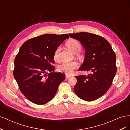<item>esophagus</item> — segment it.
Segmentation results:
<instances>
[{"label": "esophagus", "instance_id": "1", "mask_svg": "<svg viewBox=\"0 0 130 130\" xmlns=\"http://www.w3.org/2000/svg\"><path fill=\"white\" fill-rule=\"evenodd\" d=\"M70 77H71V76L69 75H66V78H69Z\"/></svg>", "mask_w": 130, "mask_h": 130}]
</instances>
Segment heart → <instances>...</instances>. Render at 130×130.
<instances>
[{"label": "heart", "mask_w": 130, "mask_h": 130, "mask_svg": "<svg viewBox=\"0 0 130 130\" xmlns=\"http://www.w3.org/2000/svg\"><path fill=\"white\" fill-rule=\"evenodd\" d=\"M67 46L68 48L74 53H78L81 50V43L76 40L72 39L68 41L67 43ZM60 48L58 47L55 50L54 55L55 60L58 61L60 58ZM78 63L77 61H72L69 62H63L58 67L59 71L63 73H65L67 74H71L74 70L78 67Z\"/></svg>", "instance_id": "1"}]
</instances>
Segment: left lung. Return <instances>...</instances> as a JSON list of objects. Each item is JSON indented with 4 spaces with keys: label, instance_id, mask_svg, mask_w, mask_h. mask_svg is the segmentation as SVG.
<instances>
[{
    "label": "left lung",
    "instance_id": "1",
    "mask_svg": "<svg viewBox=\"0 0 130 130\" xmlns=\"http://www.w3.org/2000/svg\"><path fill=\"white\" fill-rule=\"evenodd\" d=\"M80 41L86 50L84 63L78 69L90 72L87 76H76L75 93L81 99L95 100L108 91L117 72L116 56L109 43L99 35L88 32L69 34Z\"/></svg>",
    "mask_w": 130,
    "mask_h": 130
}]
</instances>
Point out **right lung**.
I'll return each instance as SVG.
<instances>
[{
	"label": "right lung",
	"mask_w": 130,
	"mask_h": 130,
	"mask_svg": "<svg viewBox=\"0 0 130 130\" xmlns=\"http://www.w3.org/2000/svg\"><path fill=\"white\" fill-rule=\"evenodd\" d=\"M68 34H44L23 43L14 59L13 76L21 92L37 105L48 103L55 95L58 86L65 79L55 70L54 55Z\"/></svg>",
	"instance_id": "1"
}]
</instances>
